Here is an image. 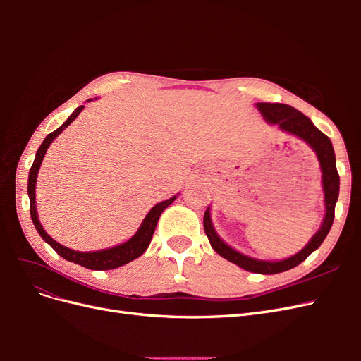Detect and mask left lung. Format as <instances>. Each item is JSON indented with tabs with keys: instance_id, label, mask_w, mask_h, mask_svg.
<instances>
[{
	"instance_id": "8db88e82",
	"label": "left lung",
	"mask_w": 361,
	"mask_h": 361,
	"mask_svg": "<svg viewBox=\"0 0 361 361\" xmlns=\"http://www.w3.org/2000/svg\"><path fill=\"white\" fill-rule=\"evenodd\" d=\"M257 110L269 125H277L283 133H288L293 137L302 140L305 145H309L310 149L316 154V158L319 161V167L322 173V190H324V203H325V215L319 231L316 232L310 241L297 255H293L288 259L281 260H260L250 257L247 255L239 253L238 250L232 248L226 244L223 239L215 232L212 220H211V207H207L203 216V226L207 239L221 257L227 259L232 264L238 265L250 272L256 274H279V272L292 269L301 262L307 259L316 248L324 243V239L329 235L330 228L334 220V207L338 197V173L336 169V155L331 145V140L324 133L313 125L312 120L300 113L295 108L286 104H268V102H257Z\"/></svg>"
}]
</instances>
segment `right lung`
<instances>
[{
  "label": "right lung",
  "mask_w": 361,
  "mask_h": 361,
  "mask_svg": "<svg viewBox=\"0 0 361 361\" xmlns=\"http://www.w3.org/2000/svg\"><path fill=\"white\" fill-rule=\"evenodd\" d=\"M92 101V99H89ZM87 101V102H89ZM84 110V105L78 106L76 110L69 116V118L64 122L60 128H57L54 133L48 134L47 138L43 140V143L40 145V147L36 152V158L32 166L30 169V174H28V197H30V214H31V220L32 224H35L36 231L39 232V235L43 238V241L48 243L57 253L69 262H73L76 265H81L84 268L89 269H96V271H105V269H114L122 265L129 264L130 260H134L137 257H140L141 255L145 253L147 250L152 236H154V232L157 228L158 220L162 214V211L169 207L174 200H176L178 195H173L169 200H164L158 204H155L152 209L149 211V214L145 216L143 223L140 224L138 231L135 232V235L133 238H129L126 243L118 244L116 247L111 248H105V250H97V251H76L72 248L64 247L61 244H59L56 239H52L47 232L45 228L42 227L40 221H39V215H37V209H36V180H37V173L40 169V164L45 158V154L48 147L51 146V143L56 140L64 129H66L73 120L78 117V114Z\"/></svg>",
  "instance_id": "right-lung-1"
}]
</instances>
